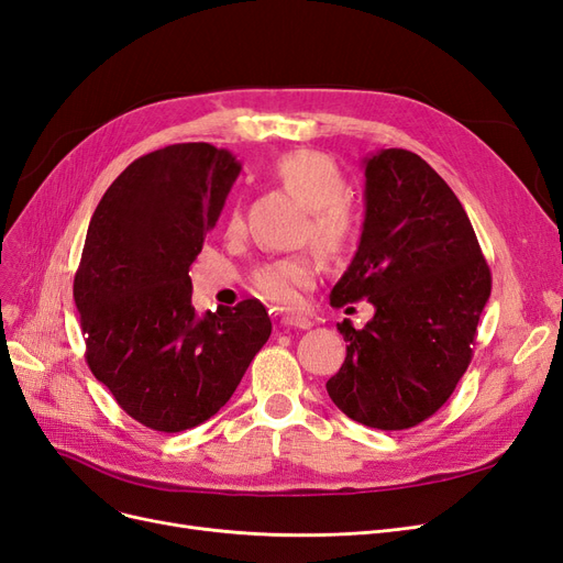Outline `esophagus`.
I'll return each mask as SVG.
<instances>
[{"label":"esophagus","instance_id":"1","mask_svg":"<svg viewBox=\"0 0 563 563\" xmlns=\"http://www.w3.org/2000/svg\"><path fill=\"white\" fill-rule=\"evenodd\" d=\"M280 324L283 328H295V330H311L313 328V322L306 316H289V313L280 318Z\"/></svg>","mask_w":563,"mask_h":563}]
</instances>
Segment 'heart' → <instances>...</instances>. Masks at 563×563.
Here are the masks:
<instances>
[{
	"mask_svg": "<svg viewBox=\"0 0 563 563\" xmlns=\"http://www.w3.org/2000/svg\"><path fill=\"white\" fill-rule=\"evenodd\" d=\"M274 175L299 203L308 208V231L322 252L334 257L353 245L357 220L351 206L343 201L346 177L332 158L318 152H295L276 163ZM239 229L241 212L233 208L229 212V231ZM318 271V260L311 255L285 257L262 266L252 278V287L262 299L292 306L299 301L303 289L316 283Z\"/></svg>",
	"mask_w": 563,
	"mask_h": 563,
	"instance_id": "heart-1",
	"label": "heart"
}]
</instances>
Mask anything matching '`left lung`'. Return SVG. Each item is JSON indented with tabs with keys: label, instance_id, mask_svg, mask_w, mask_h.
Returning <instances> with one entry per match:
<instances>
[{
	"label": "left lung",
	"instance_id": "obj_1",
	"mask_svg": "<svg viewBox=\"0 0 563 563\" xmlns=\"http://www.w3.org/2000/svg\"><path fill=\"white\" fill-rule=\"evenodd\" d=\"M362 168L365 222L330 303L367 299L374 318L362 330L336 324L349 346L328 393L362 426L405 430L430 419L465 374L492 271L456 194L419 154L380 150Z\"/></svg>",
	"mask_w": 563,
	"mask_h": 563
}]
</instances>
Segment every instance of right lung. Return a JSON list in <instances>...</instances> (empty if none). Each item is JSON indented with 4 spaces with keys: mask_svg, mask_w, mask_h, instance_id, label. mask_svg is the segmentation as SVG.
I'll use <instances>...</instances> for the list:
<instances>
[{
    "mask_svg": "<svg viewBox=\"0 0 563 563\" xmlns=\"http://www.w3.org/2000/svg\"><path fill=\"white\" fill-rule=\"evenodd\" d=\"M239 173L227 150L170 144L133 161L90 217L75 276L88 367L158 432L220 411L271 336L257 299L206 316L191 306L189 266Z\"/></svg>",
    "mask_w": 563,
    "mask_h": 563,
    "instance_id": "1",
    "label": "right lung"
}]
</instances>
